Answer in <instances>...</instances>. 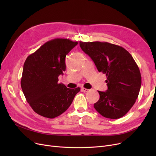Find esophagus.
Masks as SVG:
<instances>
[{
    "label": "esophagus",
    "mask_w": 156,
    "mask_h": 156,
    "mask_svg": "<svg viewBox=\"0 0 156 156\" xmlns=\"http://www.w3.org/2000/svg\"><path fill=\"white\" fill-rule=\"evenodd\" d=\"M81 90H82V91L84 92H87L89 91V89H87V88H81Z\"/></svg>",
    "instance_id": "esophagus-1"
}]
</instances>
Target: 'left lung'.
I'll return each instance as SVG.
<instances>
[{"instance_id":"1","label":"left lung","mask_w":156,"mask_h":156,"mask_svg":"<svg viewBox=\"0 0 156 156\" xmlns=\"http://www.w3.org/2000/svg\"><path fill=\"white\" fill-rule=\"evenodd\" d=\"M82 51L106 75L108 89L98 91L100 99L94 108L109 119H118L129 111L139 94L142 77L136 63L126 49L108 42H80Z\"/></svg>"}]
</instances>
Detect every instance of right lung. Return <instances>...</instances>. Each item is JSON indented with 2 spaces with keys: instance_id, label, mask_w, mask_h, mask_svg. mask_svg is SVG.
I'll use <instances>...</instances> for the list:
<instances>
[{
  "instance_id": "1",
  "label": "right lung",
  "mask_w": 156,
  "mask_h": 156,
  "mask_svg": "<svg viewBox=\"0 0 156 156\" xmlns=\"http://www.w3.org/2000/svg\"><path fill=\"white\" fill-rule=\"evenodd\" d=\"M78 44L67 38L48 41L24 62L21 85L31 108L39 115L54 118L66 111L80 90L58 83L66 70L65 58Z\"/></svg>"
}]
</instances>
